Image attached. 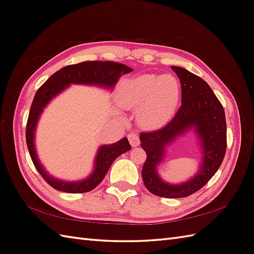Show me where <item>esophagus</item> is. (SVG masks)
Instances as JSON below:
<instances>
[{
	"instance_id": "obj_1",
	"label": "esophagus",
	"mask_w": 254,
	"mask_h": 254,
	"mask_svg": "<svg viewBox=\"0 0 254 254\" xmlns=\"http://www.w3.org/2000/svg\"><path fill=\"white\" fill-rule=\"evenodd\" d=\"M128 139H129L130 145H131L132 147H136V146L140 145V139H139V136H137L136 133L130 132V133L128 134Z\"/></svg>"
}]
</instances>
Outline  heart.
<instances>
[{"mask_svg":"<svg viewBox=\"0 0 254 254\" xmlns=\"http://www.w3.org/2000/svg\"><path fill=\"white\" fill-rule=\"evenodd\" d=\"M180 99V83L171 74H143L122 84L118 102L126 109L140 106L137 120L148 129L164 126L176 112Z\"/></svg>","mask_w":254,"mask_h":254,"instance_id":"1","label":"heart"}]
</instances>
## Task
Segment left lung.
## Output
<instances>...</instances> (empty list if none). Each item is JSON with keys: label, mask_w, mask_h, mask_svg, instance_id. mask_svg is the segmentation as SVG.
Listing matches in <instances>:
<instances>
[{"label": "left lung", "mask_w": 254, "mask_h": 254, "mask_svg": "<svg viewBox=\"0 0 254 254\" xmlns=\"http://www.w3.org/2000/svg\"><path fill=\"white\" fill-rule=\"evenodd\" d=\"M181 83V107L166 126L140 134L141 147L146 151L142 170L144 186L151 194L165 198H182L196 193L210 181L225 158L227 124L222 105L202 78L180 66H172ZM193 128L203 152L199 172L180 185L165 183L157 174L166 147L178 136Z\"/></svg>", "instance_id": "8db88e82"}]
</instances>
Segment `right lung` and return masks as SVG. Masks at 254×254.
Wrapping results in <instances>:
<instances>
[{"label":"right lung","mask_w":254,"mask_h":254,"mask_svg":"<svg viewBox=\"0 0 254 254\" xmlns=\"http://www.w3.org/2000/svg\"><path fill=\"white\" fill-rule=\"evenodd\" d=\"M132 71L123 64L113 61H83L77 64L60 68L38 89L30 107L26 125V144L30 158L37 171L52 188L65 193H87L101 183L113 161L122 153L131 149L127 137L117 143L102 145L96 152L93 172L86 179L79 181H64L54 178L40 163L35 146V131L43 109L52 99L64 91L70 84H88L112 90L120 77Z\"/></svg>","instance_id":"right-lung-1"}]
</instances>
